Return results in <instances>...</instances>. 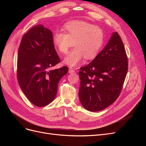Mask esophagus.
Masks as SVG:
<instances>
[{"instance_id": "34e87169", "label": "esophagus", "mask_w": 146, "mask_h": 146, "mask_svg": "<svg viewBox=\"0 0 146 146\" xmlns=\"http://www.w3.org/2000/svg\"><path fill=\"white\" fill-rule=\"evenodd\" d=\"M68 72H69V74H74V73L76 72V71H75V70H74V69H72V68H70V69H69Z\"/></svg>"}]
</instances>
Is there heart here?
Segmentation results:
<instances>
[{
  "label": "heart",
  "mask_w": 146,
  "mask_h": 146,
  "mask_svg": "<svg viewBox=\"0 0 146 146\" xmlns=\"http://www.w3.org/2000/svg\"><path fill=\"white\" fill-rule=\"evenodd\" d=\"M64 33L56 32L52 41L55 48L65 54L72 46L74 49L64 58L63 63L69 67H76L83 58L92 60L98 55L103 45L104 35L99 27L86 22L73 21L66 24Z\"/></svg>",
  "instance_id": "b5f03b06"
}]
</instances>
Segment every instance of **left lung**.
Returning a JSON list of instances; mask_svg holds the SVG:
<instances>
[{"label":"left lung","instance_id":"8db88e82","mask_svg":"<svg viewBox=\"0 0 146 146\" xmlns=\"http://www.w3.org/2000/svg\"><path fill=\"white\" fill-rule=\"evenodd\" d=\"M128 70V61L122 39L113 32L107 44L91 62L80 68L78 96L86 110L99 111L119 97Z\"/></svg>","mask_w":146,"mask_h":146}]
</instances>
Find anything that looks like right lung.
Returning a JSON list of instances; mask_svg holds the SVG:
<instances>
[{"label":"right lung","instance_id":"1","mask_svg":"<svg viewBox=\"0 0 146 146\" xmlns=\"http://www.w3.org/2000/svg\"><path fill=\"white\" fill-rule=\"evenodd\" d=\"M52 38L50 30L35 25L24 35L18 50L17 80L23 93L37 107L54 100L58 82L68 72L66 66L51 69L60 62Z\"/></svg>","mask_w":146,"mask_h":146}]
</instances>
